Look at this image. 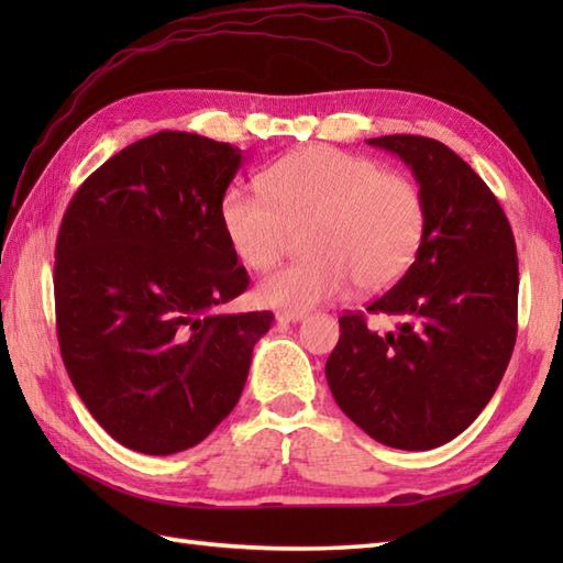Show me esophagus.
Segmentation results:
<instances>
[{"label":"esophagus","instance_id":"1","mask_svg":"<svg viewBox=\"0 0 563 563\" xmlns=\"http://www.w3.org/2000/svg\"><path fill=\"white\" fill-rule=\"evenodd\" d=\"M305 317L307 312H302V309H278V312H275V319L278 321H300Z\"/></svg>","mask_w":563,"mask_h":563}]
</instances>
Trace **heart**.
I'll use <instances>...</instances> for the list:
<instances>
[{
    "label": "heart",
    "mask_w": 563,
    "mask_h": 563,
    "mask_svg": "<svg viewBox=\"0 0 563 563\" xmlns=\"http://www.w3.org/2000/svg\"><path fill=\"white\" fill-rule=\"evenodd\" d=\"M266 194L232 186L220 224L232 254L268 271L302 232L309 256L258 285V300L307 309L355 283L379 292L404 278L421 251L428 208L413 178L329 145L285 154L263 174Z\"/></svg>",
    "instance_id": "b5f03b06"
}]
</instances>
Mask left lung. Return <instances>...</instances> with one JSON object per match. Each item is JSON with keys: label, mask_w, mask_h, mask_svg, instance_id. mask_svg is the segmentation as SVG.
I'll list each match as a JSON object with an SVG mask.
<instances>
[{"label": "left lung", "mask_w": 563, "mask_h": 563, "mask_svg": "<svg viewBox=\"0 0 563 563\" xmlns=\"http://www.w3.org/2000/svg\"><path fill=\"white\" fill-rule=\"evenodd\" d=\"M367 145L411 166L428 224L413 266L367 305L395 329L345 312L327 379L341 411L397 450L445 445L500 385L518 336V254L510 222L482 176L448 145L385 135Z\"/></svg>", "instance_id": "1"}]
</instances>
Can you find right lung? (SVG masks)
I'll return each mask as SVG.
<instances>
[{"instance_id":"1","label":"right lung","mask_w":563,"mask_h":563,"mask_svg":"<svg viewBox=\"0 0 563 563\" xmlns=\"http://www.w3.org/2000/svg\"><path fill=\"white\" fill-rule=\"evenodd\" d=\"M242 150L162 130L101 164L55 244V324L67 375L121 445L174 454L242 397L271 312L218 314L249 288L220 224Z\"/></svg>"}]
</instances>
